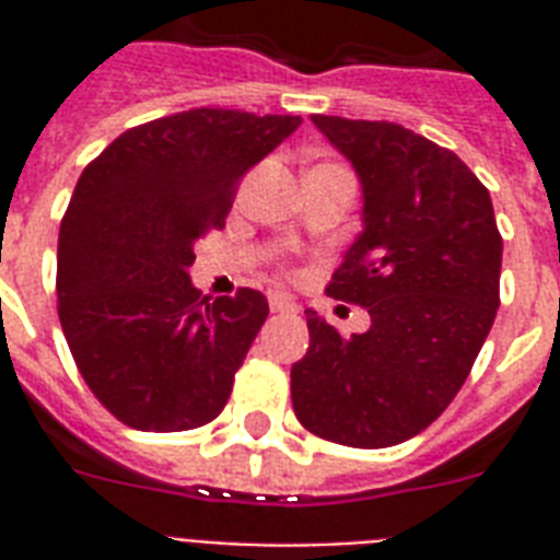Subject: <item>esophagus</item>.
Segmentation results:
<instances>
[{
	"label": "esophagus",
	"mask_w": 560,
	"mask_h": 560,
	"mask_svg": "<svg viewBox=\"0 0 560 560\" xmlns=\"http://www.w3.org/2000/svg\"><path fill=\"white\" fill-rule=\"evenodd\" d=\"M270 311L272 314H296L299 305L284 296H270Z\"/></svg>",
	"instance_id": "esophagus-1"
}]
</instances>
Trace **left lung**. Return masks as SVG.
<instances>
[{
	"instance_id": "obj_1",
	"label": "left lung",
	"mask_w": 560,
	"mask_h": 560,
	"mask_svg": "<svg viewBox=\"0 0 560 560\" xmlns=\"http://www.w3.org/2000/svg\"><path fill=\"white\" fill-rule=\"evenodd\" d=\"M314 125L363 186V232L325 290L372 325L340 337L305 311L293 409L319 439L392 447L433 424L470 374L500 307L503 237L488 188L447 148L392 121Z\"/></svg>"
}]
</instances>
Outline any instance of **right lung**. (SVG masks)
Instances as JSON below:
<instances>
[{"label": "right lung", "mask_w": 560, "mask_h": 560, "mask_svg": "<svg viewBox=\"0 0 560 560\" xmlns=\"http://www.w3.org/2000/svg\"><path fill=\"white\" fill-rule=\"evenodd\" d=\"M299 116L200 107L130 127L83 168L57 237V316L92 395L127 427L177 433L223 412L270 305L200 296L194 241Z\"/></svg>", "instance_id": "right-lung-1"}]
</instances>
